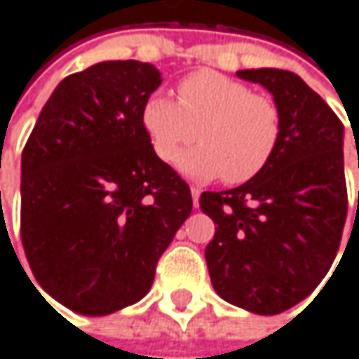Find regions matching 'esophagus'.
I'll return each mask as SVG.
<instances>
[{"mask_svg": "<svg viewBox=\"0 0 359 359\" xmlns=\"http://www.w3.org/2000/svg\"><path fill=\"white\" fill-rule=\"evenodd\" d=\"M191 200H194V206H198V202H200V189L198 187H191Z\"/></svg>", "mask_w": 359, "mask_h": 359, "instance_id": "1", "label": "esophagus"}]
</instances>
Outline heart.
I'll list each match as a JSON object with an SVG mask.
<instances>
[{"instance_id":"1","label":"heart","mask_w":359,"mask_h":359,"mask_svg":"<svg viewBox=\"0 0 359 359\" xmlns=\"http://www.w3.org/2000/svg\"><path fill=\"white\" fill-rule=\"evenodd\" d=\"M140 125L153 153L165 163L198 135L201 144L178 158V170L198 181L223 174L232 185L251 181L270 163L283 132L280 108L272 97L210 69L183 79L178 102L153 91L142 104Z\"/></svg>"}]
</instances>
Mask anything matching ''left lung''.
Instances as JSON below:
<instances>
[{
    "mask_svg": "<svg viewBox=\"0 0 359 359\" xmlns=\"http://www.w3.org/2000/svg\"><path fill=\"white\" fill-rule=\"evenodd\" d=\"M280 108L283 132L270 163L227 191H204L215 221L206 264L215 292L255 315H278L321 283L347 219L343 140L332 108L287 69H238Z\"/></svg>",
    "mask_w": 359,
    "mask_h": 359,
    "instance_id": "8db88e82",
    "label": "left lung"
}]
</instances>
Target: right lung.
<instances>
[{
  "label": "right lung",
  "instance_id": "add662e5",
  "mask_svg": "<svg viewBox=\"0 0 359 359\" xmlns=\"http://www.w3.org/2000/svg\"><path fill=\"white\" fill-rule=\"evenodd\" d=\"M161 72L100 61L63 79L20 159V238L38 285L65 309L102 317L142 300L191 215L189 185L140 125ZM32 280V278H29Z\"/></svg>",
  "mask_w": 359,
  "mask_h": 359
}]
</instances>
